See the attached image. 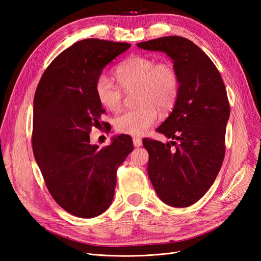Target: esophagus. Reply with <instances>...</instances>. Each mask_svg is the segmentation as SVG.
Instances as JSON below:
<instances>
[{
  "label": "esophagus",
  "instance_id": "34e87169",
  "mask_svg": "<svg viewBox=\"0 0 261 261\" xmlns=\"http://www.w3.org/2000/svg\"><path fill=\"white\" fill-rule=\"evenodd\" d=\"M133 144H134V146H135L136 148H138V147H140L141 145H143V140H141L138 137H134L133 138Z\"/></svg>",
  "mask_w": 261,
  "mask_h": 261
}]
</instances>
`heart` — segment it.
I'll list each match as a JSON object with an SVG mask.
<instances>
[{"instance_id": "obj_1", "label": "heart", "mask_w": 261, "mask_h": 261, "mask_svg": "<svg viewBox=\"0 0 261 261\" xmlns=\"http://www.w3.org/2000/svg\"><path fill=\"white\" fill-rule=\"evenodd\" d=\"M115 77L125 91L138 87L137 108L127 110L114 120L115 128L133 136H140L156 122L160 111L174 106L178 94V76L168 62H159L145 55H136L117 67ZM96 94L100 103L110 111H118L123 105V91L107 75L96 82Z\"/></svg>"}]
</instances>
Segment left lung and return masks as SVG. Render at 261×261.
Instances as JSON below:
<instances>
[{"label":"left lung","instance_id":"1","mask_svg":"<svg viewBox=\"0 0 261 261\" xmlns=\"http://www.w3.org/2000/svg\"><path fill=\"white\" fill-rule=\"evenodd\" d=\"M137 46L167 54L179 82L174 108L156 128L171 141L143 139L149 178L164 203L192 206L207 193L223 162L230 105L222 77L208 55L183 37H162Z\"/></svg>","mask_w":261,"mask_h":261}]
</instances>
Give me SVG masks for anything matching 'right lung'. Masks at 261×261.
Wrapping results in <instances>:
<instances>
[{"mask_svg":"<svg viewBox=\"0 0 261 261\" xmlns=\"http://www.w3.org/2000/svg\"><path fill=\"white\" fill-rule=\"evenodd\" d=\"M129 43L85 39L53 60L34 99L33 150L45 185L60 206L78 218H94L111 206L116 170L133 150L130 136L110 146L90 143L102 109L96 82Z\"/></svg>","mask_w":261,"mask_h":261,"instance_id":"add662e5","label":"right lung"}]
</instances>
